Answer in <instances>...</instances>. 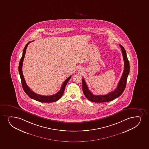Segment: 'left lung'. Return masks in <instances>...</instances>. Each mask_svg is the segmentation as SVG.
Here are the masks:
<instances>
[{
    "instance_id": "8db88e82",
    "label": "left lung",
    "mask_w": 149,
    "mask_h": 149,
    "mask_svg": "<svg viewBox=\"0 0 149 149\" xmlns=\"http://www.w3.org/2000/svg\"><path fill=\"white\" fill-rule=\"evenodd\" d=\"M122 52L123 59L124 61V69L121 79L119 81L117 87L112 92L105 95H95L90 91L86 82L82 79V90L85 96L88 100L96 103H103L111 101L115 99L116 98L121 96L126 88L127 80L130 72L129 62L126 54V50L123 46L119 45Z\"/></svg>"
}]
</instances>
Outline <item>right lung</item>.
<instances>
[{"label":"right lung","instance_id":"1","mask_svg":"<svg viewBox=\"0 0 149 149\" xmlns=\"http://www.w3.org/2000/svg\"><path fill=\"white\" fill-rule=\"evenodd\" d=\"M33 41H32V42ZM31 42H29L27 43L26 46H25L24 48L23 49V53H22V56L20 60L19 64V67H18V70H19V73L20 77L21 78V84L23 88V90L26 93L28 96L30 98L34 100H36L37 101L42 102V103H52V102H54L59 100V99L61 98V97L63 95L64 90H65V87L67 83L69 80H70V78H71V76L68 77L66 80L63 82L62 85L61 86V89L60 91L54 95H51V96H43L37 94L36 93H34V92L32 91L29 88L26 83L25 81L24 78L23 76V73H22V65H23V62L24 58L25 52L26 51V48L28 46V44L30 43Z\"/></svg>","mask_w":149,"mask_h":149}]
</instances>
